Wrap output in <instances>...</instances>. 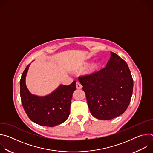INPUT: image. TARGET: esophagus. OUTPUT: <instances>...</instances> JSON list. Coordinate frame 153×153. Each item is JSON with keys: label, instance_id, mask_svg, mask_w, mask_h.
<instances>
[{"label": "esophagus", "instance_id": "esophagus-1", "mask_svg": "<svg viewBox=\"0 0 153 153\" xmlns=\"http://www.w3.org/2000/svg\"><path fill=\"white\" fill-rule=\"evenodd\" d=\"M76 88L77 89H81L82 88V85L80 84V82H77V83H76Z\"/></svg>", "mask_w": 153, "mask_h": 153}]
</instances>
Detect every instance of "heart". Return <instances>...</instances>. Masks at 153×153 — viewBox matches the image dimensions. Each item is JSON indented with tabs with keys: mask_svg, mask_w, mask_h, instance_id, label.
Listing matches in <instances>:
<instances>
[{
	"mask_svg": "<svg viewBox=\"0 0 153 153\" xmlns=\"http://www.w3.org/2000/svg\"><path fill=\"white\" fill-rule=\"evenodd\" d=\"M88 66H89V64H88V63H86V64H85V65H83V68H86V67H88ZM99 66V63H97L96 64H95V65H94V67H93V69H94V70H95V69H97V68H98Z\"/></svg>",
	"mask_w": 153,
	"mask_h": 153,
	"instance_id": "b5f03b06",
	"label": "heart"
}]
</instances>
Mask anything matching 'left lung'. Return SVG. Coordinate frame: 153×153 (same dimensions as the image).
I'll return each mask as SVG.
<instances>
[{"label":"left lung","instance_id":"1","mask_svg":"<svg viewBox=\"0 0 153 153\" xmlns=\"http://www.w3.org/2000/svg\"><path fill=\"white\" fill-rule=\"evenodd\" d=\"M91 114L100 120H110L127 109L133 90V79L126 62L111 52L106 67L79 76Z\"/></svg>","mask_w":153,"mask_h":153}]
</instances>
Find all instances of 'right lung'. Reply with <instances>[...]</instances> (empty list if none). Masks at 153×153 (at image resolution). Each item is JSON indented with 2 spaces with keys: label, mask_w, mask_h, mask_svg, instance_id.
<instances>
[{
  "label": "right lung",
  "mask_w": 153,
  "mask_h": 153,
  "mask_svg": "<svg viewBox=\"0 0 153 153\" xmlns=\"http://www.w3.org/2000/svg\"><path fill=\"white\" fill-rule=\"evenodd\" d=\"M30 65L25 69L20 81V97L25 113L31 121L41 126L53 127L62 123L70 115L73 93L76 90V80L69 85H60L47 96L33 95L25 84Z\"/></svg>",
  "instance_id": "obj_1"
}]
</instances>
